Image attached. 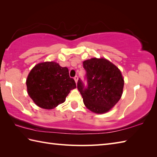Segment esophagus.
<instances>
[{"instance_id": "1", "label": "esophagus", "mask_w": 157, "mask_h": 157, "mask_svg": "<svg viewBox=\"0 0 157 157\" xmlns=\"http://www.w3.org/2000/svg\"><path fill=\"white\" fill-rule=\"evenodd\" d=\"M74 79H75V82H76V83L78 82V76L75 75V76L74 77Z\"/></svg>"}]
</instances>
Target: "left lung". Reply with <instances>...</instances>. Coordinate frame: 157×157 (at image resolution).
Instances as JSON below:
<instances>
[{"instance_id": "8db88e82", "label": "left lung", "mask_w": 157, "mask_h": 157, "mask_svg": "<svg viewBox=\"0 0 157 157\" xmlns=\"http://www.w3.org/2000/svg\"><path fill=\"white\" fill-rule=\"evenodd\" d=\"M87 86L80 79L78 89L85 106L96 113L109 111L121 98L124 80L117 67L105 59L92 58L83 62Z\"/></svg>"}]
</instances>
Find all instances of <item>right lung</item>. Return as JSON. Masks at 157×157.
<instances>
[{
    "mask_svg": "<svg viewBox=\"0 0 157 157\" xmlns=\"http://www.w3.org/2000/svg\"><path fill=\"white\" fill-rule=\"evenodd\" d=\"M28 93L36 105L45 109H54L64 102L71 90L76 88L67 67L55 62L36 65L26 80Z\"/></svg>",
    "mask_w": 157,
    "mask_h": 157,
    "instance_id": "right-lung-1",
    "label": "right lung"
}]
</instances>
